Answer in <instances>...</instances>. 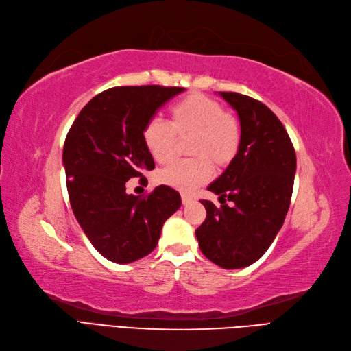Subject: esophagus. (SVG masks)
Returning <instances> with one entry per match:
<instances>
[{
  "instance_id": "obj_1",
  "label": "esophagus",
  "mask_w": 351,
  "mask_h": 351,
  "mask_svg": "<svg viewBox=\"0 0 351 351\" xmlns=\"http://www.w3.org/2000/svg\"><path fill=\"white\" fill-rule=\"evenodd\" d=\"M181 202H183V204H190L191 202H195V199L190 195H181Z\"/></svg>"
}]
</instances>
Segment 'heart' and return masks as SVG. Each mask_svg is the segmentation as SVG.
I'll list each match as a JSON object with an SVG mask.
<instances>
[{
    "label": "heart",
    "instance_id": "b5f03b06",
    "mask_svg": "<svg viewBox=\"0 0 351 351\" xmlns=\"http://www.w3.org/2000/svg\"><path fill=\"white\" fill-rule=\"evenodd\" d=\"M168 114V123L151 119L143 126L145 148L156 162L164 164L173 158L177 138H190L189 154L195 158L178 160L162 168L158 173L161 184L191 191L210 180L212 162L225 168L235 160L241 147V126L222 103L193 93L174 103Z\"/></svg>",
    "mask_w": 351,
    "mask_h": 351
}]
</instances>
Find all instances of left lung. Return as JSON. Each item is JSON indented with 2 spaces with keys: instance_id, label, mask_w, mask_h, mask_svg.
I'll return each instance as SVG.
<instances>
[{
  "instance_id": "8db88e82",
  "label": "left lung",
  "mask_w": 351,
  "mask_h": 351,
  "mask_svg": "<svg viewBox=\"0 0 351 351\" xmlns=\"http://www.w3.org/2000/svg\"><path fill=\"white\" fill-rule=\"evenodd\" d=\"M219 94L238 113L241 147L208 187L219 196L221 206L200 200L208 215L196 237L204 257L232 270L261 258L280 231L292 199L296 154L267 106L239 93Z\"/></svg>"
}]
</instances>
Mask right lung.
<instances>
[{"label": "right lung", "mask_w": 351, "mask_h": 351, "mask_svg": "<svg viewBox=\"0 0 351 351\" xmlns=\"http://www.w3.org/2000/svg\"><path fill=\"white\" fill-rule=\"evenodd\" d=\"M181 87H113L93 97L72 123L62 161L72 212L103 257L136 261L158 244L164 222L180 206L178 191L155 187L128 195V180L154 170L142 139L143 126ZM147 180V178H145Z\"/></svg>", "instance_id": "right-lung-1"}]
</instances>
